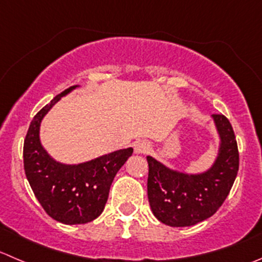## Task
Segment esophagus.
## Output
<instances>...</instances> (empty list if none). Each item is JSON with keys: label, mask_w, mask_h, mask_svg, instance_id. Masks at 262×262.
<instances>
[{"label": "esophagus", "mask_w": 262, "mask_h": 262, "mask_svg": "<svg viewBox=\"0 0 262 262\" xmlns=\"http://www.w3.org/2000/svg\"><path fill=\"white\" fill-rule=\"evenodd\" d=\"M149 143L147 141H139L134 144V151L136 154H147L149 151Z\"/></svg>", "instance_id": "34e87169"}]
</instances>
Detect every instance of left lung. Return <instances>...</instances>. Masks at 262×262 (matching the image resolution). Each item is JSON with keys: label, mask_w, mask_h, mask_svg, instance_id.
Masks as SVG:
<instances>
[{"label": "left lung", "mask_w": 262, "mask_h": 262, "mask_svg": "<svg viewBox=\"0 0 262 262\" xmlns=\"http://www.w3.org/2000/svg\"><path fill=\"white\" fill-rule=\"evenodd\" d=\"M222 138L220 154L209 171L188 175L167 169L147 156V193L152 212L170 227H190L212 216L224 204L233 187L239 152L232 124L222 114H214Z\"/></svg>", "instance_id": "left-lung-1"}]
</instances>
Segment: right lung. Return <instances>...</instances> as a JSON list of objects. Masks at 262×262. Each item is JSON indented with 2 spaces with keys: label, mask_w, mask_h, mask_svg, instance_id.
Returning a JSON list of instances; mask_svg holds the SVG:
<instances>
[{
  "label": "right lung",
  "mask_w": 262,
  "mask_h": 262,
  "mask_svg": "<svg viewBox=\"0 0 262 262\" xmlns=\"http://www.w3.org/2000/svg\"><path fill=\"white\" fill-rule=\"evenodd\" d=\"M75 87L61 92L35 114L23 149L25 175L40 206L52 219L70 225L85 224L100 216L116 172L133 154V148L119 149L79 165L58 164L48 156L39 142L40 120Z\"/></svg>",
  "instance_id": "add662e5"
}]
</instances>
